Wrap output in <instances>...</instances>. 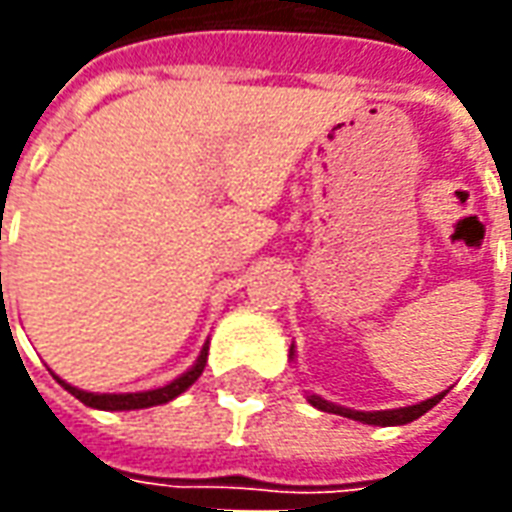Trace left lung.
<instances>
[{"instance_id": "obj_1", "label": "left lung", "mask_w": 512, "mask_h": 512, "mask_svg": "<svg viewBox=\"0 0 512 512\" xmlns=\"http://www.w3.org/2000/svg\"><path fill=\"white\" fill-rule=\"evenodd\" d=\"M444 395L430 397V400H422L417 406H408V408H392V411H351V408L343 406H334V403H326L323 397H310L312 406H318L321 411H329V414H340V417L356 419V422H367V425H406V422H414L417 417H422L425 411L439 403Z\"/></svg>"}]
</instances>
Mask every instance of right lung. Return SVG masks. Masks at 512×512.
<instances>
[{
	"label": "right lung",
	"instance_id": "obj_1",
	"mask_svg": "<svg viewBox=\"0 0 512 512\" xmlns=\"http://www.w3.org/2000/svg\"><path fill=\"white\" fill-rule=\"evenodd\" d=\"M205 359H208V348H202L197 365L191 367L189 373H183L180 378H175L172 384L161 386V389H150V392H131V395H93V392H82L76 386L60 381L73 397H79L84 406L90 408H104V411H131V408H147V406H161V403H169L172 397H178L180 392H186L197 378L202 376L205 370Z\"/></svg>",
	"mask_w": 512,
	"mask_h": 512
}]
</instances>
